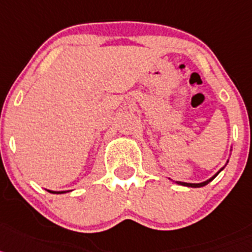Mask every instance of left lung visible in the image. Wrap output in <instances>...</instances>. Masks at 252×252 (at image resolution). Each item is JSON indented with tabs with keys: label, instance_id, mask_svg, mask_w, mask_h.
I'll list each match as a JSON object with an SVG mask.
<instances>
[{
	"label": "left lung",
	"instance_id": "obj_1",
	"mask_svg": "<svg viewBox=\"0 0 252 252\" xmlns=\"http://www.w3.org/2000/svg\"><path fill=\"white\" fill-rule=\"evenodd\" d=\"M232 151V150H231ZM229 156H231V155H229ZM227 163H228V159H227V162H226V165ZM226 165L223 166L222 168H220V171L218 172H216V174L213 175V176H212V178H209L208 179V180H205V181H203V183H198V184H192V183H183V181H174V183H176V184H179V185H183V187H189V188H202V187H204V185H207V184H209L211 183L212 180H213L214 178H216V176H217L218 174H220V171H222L223 168L226 167Z\"/></svg>",
	"mask_w": 252,
	"mask_h": 252
}]
</instances>
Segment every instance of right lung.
I'll return each instance as SVG.
<instances>
[{
    "label": "right lung",
    "instance_id": "obj_1",
    "mask_svg": "<svg viewBox=\"0 0 252 252\" xmlns=\"http://www.w3.org/2000/svg\"><path fill=\"white\" fill-rule=\"evenodd\" d=\"M49 192H54V194H63V192H67L69 191V190H67V191H53V190H48Z\"/></svg>",
    "mask_w": 252,
    "mask_h": 252
}]
</instances>
